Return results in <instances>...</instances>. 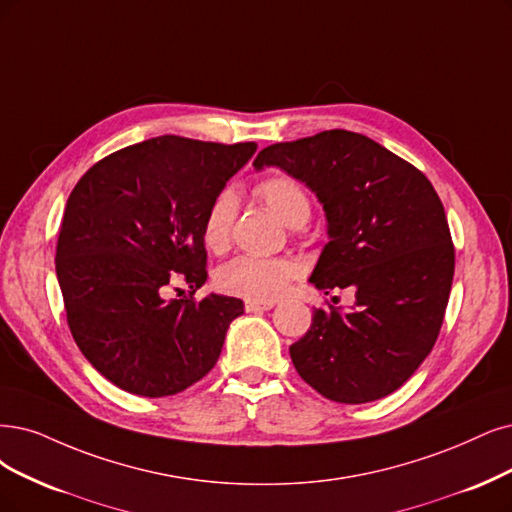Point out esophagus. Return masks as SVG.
Returning <instances> with one entry per match:
<instances>
[{"mask_svg": "<svg viewBox=\"0 0 512 512\" xmlns=\"http://www.w3.org/2000/svg\"><path fill=\"white\" fill-rule=\"evenodd\" d=\"M274 308V301H244V310L246 312H266Z\"/></svg>", "mask_w": 512, "mask_h": 512, "instance_id": "esophagus-1", "label": "esophagus"}]
</instances>
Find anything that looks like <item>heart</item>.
Masks as SVG:
<instances>
[{
  "label": "heart",
  "mask_w": 512,
  "mask_h": 512,
  "mask_svg": "<svg viewBox=\"0 0 512 512\" xmlns=\"http://www.w3.org/2000/svg\"><path fill=\"white\" fill-rule=\"evenodd\" d=\"M253 194L289 227H301L312 213V202L304 187L289 175L261 179ZM238 213V198L232 189L221 192L208 204L202 221V242L211 253H225L232 242V227ZM299 276V266L289 257H249L242 255L225 263L215 274L221 293L246 301H274Z\"/></svg>",
  "instance_id": "b5f03b06"
}]
</instances>
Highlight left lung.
I'll return each instance as SVG.
<instances>
[{
    "label": "left lung",
    "instance_id": "1",
    "mask_svg": "<svg viewBox=\"0 0 512 512\" xmlns=\"http://www.w3.org/2000/svg\"><path fill=\"white\" fill-rule=\"evenodd\" d=\"M253 166H278L318 196L329 242L310 282L356 297L350 312L318 308L289 348L301 380L346 405L401 388L437 342L456 266L432 183L380 143L339 128L274 143Z\"/></svg>",
    "mask_w": 512,
    "mask_h": 512
}]
</instances>
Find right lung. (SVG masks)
<instances>
[{"mask_svg":"<svg viewBox=\"0 0 512 512\" xmlns=\"http://www.w3.org/2000/svg\"><path fill=\"white\" fill-rule=\"evenodd\" d=\"M255 149L164 135L113 151L73 187L56 276L75 344L111 384L158 399L215 367L242 301L162 293L206 282L204 213Z\"/></svg>","mask_w":512,"mask_h":512,"instance_id":"1","label":"right lung"}]
</instances>
